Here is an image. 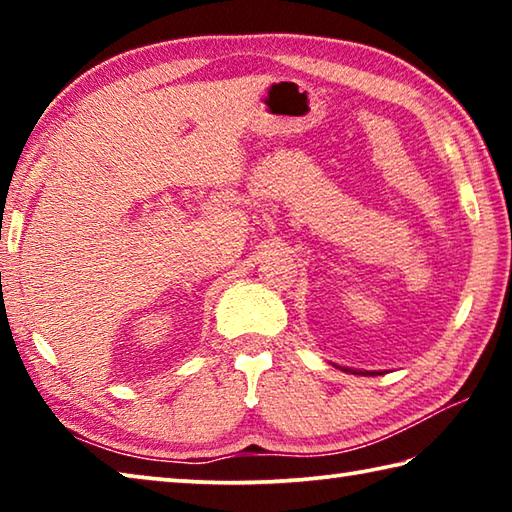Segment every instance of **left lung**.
Returning a JSON list of instances; mask_svg holds the SVG:
<instances>
[{"mask_svg": "<svg viewBox=\"0 0 512 512\" xmlns=\"http://www.w3.org/2000/svg\"><path fill=\"white\" fill-rule=\"evenodd\" d=\"M345 372H352V375H381V372H363V370H350V368H343Z\"/></svg>", "mask_w": 512, "mask_h": 512, "instance_id": "8db88e82", "label": "left lung"}]
</instances>
